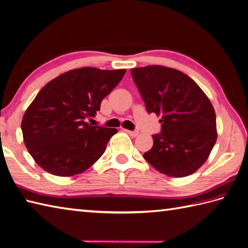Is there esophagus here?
Wrapping results in <instances>:
<instances>
[{
    "label": "esophagus",
    "mask_w": 248,
    "mask_h": 248,
    "mask_svg": "<svg viewBox=\"0 0 248 248\" xmlns=\"http://www.w3.org/2000/svg\"><path fill=\"white\" fill-rule=\"evenodd\" d=\"M125 131L127 132V134H128L130 137H132V138H136V137L139 136V131H137V130H135V131H132V130H125Z\"/></svg>",
    "instance_id": "esophagus-1"
}]
</instances>
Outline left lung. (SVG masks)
<instances>
[{
  "instance_id": "8db88e82",
  "label": "left lung",
  "mask_w": 248,
  "mask_h": 248,
  "mask_svg": "<svg viewBox=\"0 0 248 248\" xmlns=\"http://www.w3.org/2000/svg\"><path fill=\"white\" fill-rule=\"evenodd\" d=\"M131 76L148 113L161 117V132L144 159L173 178L200 168L215 146L216 112L208 96L182 71L160 65L132 68Z\"/></svg>"
}]
</instances>
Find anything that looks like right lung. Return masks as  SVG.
Returning a JSON list of instances; mask_svg holds the SVG:
<instances>
[{"label": "right lung", "mask_w": 248, "mask_h": 248, "mask_svg": "<svg viewBox=\"0 0 248 248\" xmlns=\"http://www.w3.org/2000/svg\"><path fill=\"white\" fill-rule=\"evenodd\" d=\"M126 69H72L48 82L22 120L23 139L37 164L54 176L85 171L104 154L116 128L86 122L122 80Z\"/></svg>", "instance_id": "right-lung-1"}]
</instances>
